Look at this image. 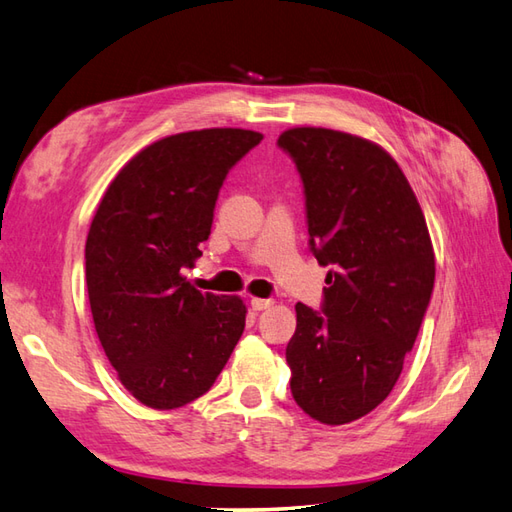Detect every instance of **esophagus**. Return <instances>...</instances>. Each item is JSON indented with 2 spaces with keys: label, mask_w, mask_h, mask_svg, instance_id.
<instances>
[{
  "label": "esophagus",
  "mask_w": 512,
  "mask_h": 512,
  "mask_svg": "<svg viewBox=\"0 0 512 512\" xmlns=\"http://www.w3.org/2000/svg\"><path fill=\"white\" fill-rule=\"evenodd\" d=\"M275 305V301L272 299H251V307L255 312H261V310H268V307Z\"/></svg>",
  "instance_id": "1"
}]
</instances>
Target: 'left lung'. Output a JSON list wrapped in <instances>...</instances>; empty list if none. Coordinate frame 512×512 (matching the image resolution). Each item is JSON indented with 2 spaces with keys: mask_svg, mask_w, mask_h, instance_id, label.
<instances>
[{
  "mask_svg": "<svg viewBox=\"0 0 512 512\" xmlns=\"http://www.w3.org/2000/svg\"><path fill=\"white\" fill-rule=\"evenodd\" d=\"M277 144L305 187L307 233L331 266L323 312L296 303L285 349L299 408L325 425L375 410L397 384L434 288V248L397 161L342 130L296 126Z\"/></svg>",
  "mask_w": 512,
  "mask_h": 512,
  "instance_id": "obj_1",
  "label": "left lung"
}]
</instances>
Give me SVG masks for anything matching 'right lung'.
<instances>
[{
  "instance_id": "obj_1",
  "label": "right lung",
  "mask_w": 512,
  "mask_h": 512,
  "mask_svg": "<svg viewBox=\"0 0 512 512\" xmlns=\"http://www.w3.org/2000/svg\"><path fill=\"white\" fill-rule=\"evenodd\" d=\"M261 139L202 128L154 141L117 172L91 220L93 325L120 382L148 408L205 395L242 336L240 296L202 294L181 270L202 255L224 178Z\"/></svg>"
}]
</instances>
